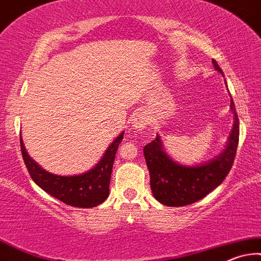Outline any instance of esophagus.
<instances>
[{"instance_id": "obj_1", "label": "esophagus", "mask_w": 261, "mask_h": 261, "mask_svg": "<svg viewBox=\"0 0 261 261\" xmlns=\"http://www.w3.org/2000/svg\"><path fill=\"white\" fill-rule=\"evenodd\" d=\"M147 121V115L142 113V112H138V113H136L131 118V126H133L134 130L141 131L148 124Z\"/></svg>"}]
</instances>
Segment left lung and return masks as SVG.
<instances>
[{
    "label": "left lung",
    "mask_w": 261,
    "mask_h": 261,
    "mask_svg": "<svg viewBox=\"0 0 261 261\" xmlns=\"http://www.w3.org/2000/svg\"><path fill=\"white\" fill-rule=\"evenodd\" d=\"M212 62L216 71L223 74L217 61ZM230 110L233 113V126L225 149L206 163L193 166L177 163L165 151L159 135L144 147L151 193L160 203L169 207L187 206L203 199L223 183L232 167L240 136V123L232 98Z\"/></svg>",
    "instance_id": "1"
}]
</instances>
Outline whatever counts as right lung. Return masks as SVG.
Instances as JSON below:
<instances>
[{"instance_id":"1","label":"right lung","mask_w":261,"mask_h":261,"mask_svg":"<svg viewBox=\"0 0 261 261\" xmlns=\"http://www.w3.org/2000/svg\"><path fill=\"white\" fill-rule=\"evenodd\" d=\"M123 137L124 133L115 137L101 160L91 170L74 176H59L42 169V166L28 154L21 136L20 147L26 169L32 180L41 189L66 204L79 208H90L98 206L110 195V182L115 153Z\"/></svg>"}]
</instances>
